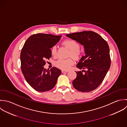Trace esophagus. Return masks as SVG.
Instances as JSON below:
<instances>
[{"label":"esophagus","instance_id":"1","mask_svg":"<svg viewBox=\"0 0 127 127\" xmlns=\"http://www.w3.org/2000/svg\"><path fill=\"white\" fill-rule=\"evenodd\" d=\"M68 71H65V70H62V72L63 73H67V72H68Z\"/></svg>","mask_w":127,"mask_h":127}]
</instances>
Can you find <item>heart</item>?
<instances>
[{
  "label": "heart",
  "mask_w": 127,
  "mask_h": 127,
  "mask_svg": "<svg viewBox=\"0 0 127 127\" xmlns=\"http://www.w3.org/2000/svg\"><path fill=\"white\" fill-rule=\"evenodd\" d=\"M63 45L66 47L70 52L68 56H71L75 59H81L84 54V50L80 48L79 43L73 39H66L63 42ZM51 53L52 56L56 57L57 55V48L56 45L53 46L51 48ZM74 64L72 58H69L66 59H59L55 63V66L63 70H67Z\"/></svg>",
  "instance_id": "b5f03b06"
}]
</instances>
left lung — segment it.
<instances>
[{
    "instance_id": "obj_1",
    "label": "left lung",
    "mask_w": 127,
    "mask_h": 127,
    "mask_svg": "<svg viewBox=\"0 0 127 127\" xmlns=\"http://www.w3.org/2000/svg\"><path fill=\"white\" fill-rule=\"evenodd\" d=\"M66 35L84 45L86 54L76 66L86 70L76 72V78L72 82L73 87L82 92H89L96 89L102 82L111 64L107 43L100 35L92 31H83Z\"/></svg>"
}]
</instances>
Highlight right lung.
Returning <instances> with one entry per match:
<instances>
[{"label":"right lung","mask_w":127,"mask_h":127,"mask_svg":"<svg viewBox=\"0 0 127 127\" xmlns=\"http://www.w3.org/2000/svg\"><path fill=\"white\" fill-rule=\"evenodd\" d=\"M61 35L37 33L31 35L24 44L20 55L22 73L29 85L37 91L53 89L61 70L55 67L44 69L46 60L52 57L50 48L61 39Z\"/></svg>","instance_id":"add662e5"}]
</instances>
